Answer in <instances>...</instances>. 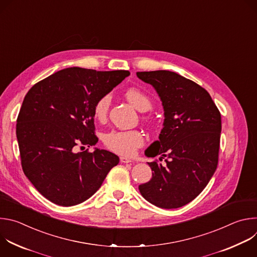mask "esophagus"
Wrapping results in <instances>:
<instances>
[{
    "instance_id": "obj_1",
    "label": "esophagus",
    "mask_w": 257,
    "mask_h": 257,
    "mask_svg": "<svg viewBox=\"0 0 257 257\" xmlns=\"http://www.w3.org/2000/svg\"><path fill=\"white\" fill-rule=\"evenodd\" d=\"M120 161H121V163H124V164H129V163H132V161H131L130 159L126 158V157H121V158H120Z\"/></svg>"
}]
</instances>
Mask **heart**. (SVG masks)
Segmentation results:
<instances>
[{
    "mask_svg": "<svg viewBox=\"0 0 257 257\" xmlns=\"http://www.w3.org/2000/svg\"><path fill=\"white\" fill-rule=\"evenodd\" d=\"M128 101L140 112H146L152 107L149 95L136 87H129L125 91ZM111 104V94L104 93L93 104V116L102 121L106 118ZM144 142L143 135L137 130H113L103 135V144L107 150L120 156L131 157L141 148Z\"/></svg>",
    "mask_w": 257,
    "mask_h": 257,
    "instance_id": "b5f03b06",
    "label": "heart"
}]
</instances>
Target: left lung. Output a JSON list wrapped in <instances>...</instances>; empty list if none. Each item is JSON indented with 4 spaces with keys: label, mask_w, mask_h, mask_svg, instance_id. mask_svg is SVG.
Wrapping results in <instances>:
<instances>
[{
    "label": "left lung",
    "mask_w": 257,
    "mask_h": 257,
    "mask_svg": "<svg viewBox=\"0 0 257 257\" xmlns=\"http://www.w3.org/2000/svg\"><path fill=\"white\" fill-rule=\"evenodd\" d=\"M136 75L155 87L165 111L159 140L145 155L167 157L166 166L157 160L149 163L153 177L139 185V191L159 207L178 208L198 196L215 172L221 113L203 87L175 72L158 70Z\"/></svg>",
    "instance_id": "1"
}]
</instances>
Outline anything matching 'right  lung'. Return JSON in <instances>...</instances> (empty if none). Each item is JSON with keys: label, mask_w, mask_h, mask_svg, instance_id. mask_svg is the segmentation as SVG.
Masks as SVG:
<instances>
[{"label": "right lung", "mask_w": 257, "mask_h": 257, "mask_svg": "<svg viewBox=\"0 0 257 257\" xmlns=\"http://www.w3.org/2000/svg\"><path fill=\"white\" fill-rule=\"evenodd\" d=\"M129 74L125 70L67 68L26 93L16 125L22 170L55 204L72 206L88 199L119 164L118 156L107 151H75L96 144L93 104Z\"/></svg>", "instance_id": "add662e5"}]
</instances>
